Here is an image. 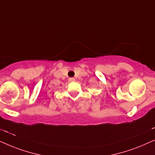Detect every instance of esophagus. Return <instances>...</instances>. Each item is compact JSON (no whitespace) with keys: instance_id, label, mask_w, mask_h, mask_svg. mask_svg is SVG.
Instances as JSON below:
<instances>
[{"instance_id":"1","label":"esophagus","mask_w":155,"mask_h":155,"mask_svg":"<svg viewBox=\"0 0 155 155\" xmlns=\"http://www.w3.org/2000/svg\"><path fill=\"white\" fill-rule=\"evenodd\" d=\"M74 81H75V78H69V81H70V82Z\"/></svg>"}]
</instances>
